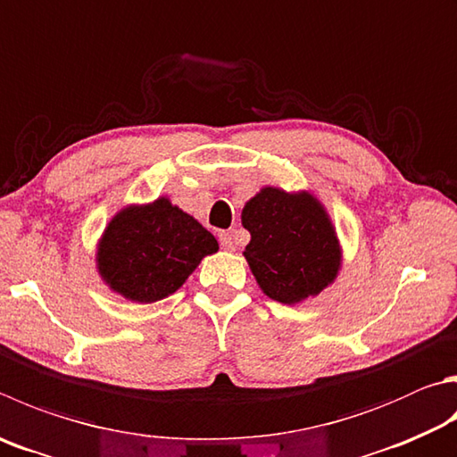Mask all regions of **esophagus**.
<instances>
[{"label":"esophagus","instance_id":"obj_1","mask_svg":"<svg viewBox=\"0 0 457 457\" xmlns=\"http://www.w3.org/2000/svg\"><path fill=\"white\" fill-rule=\"evenodd\" d=\"M220 244H221V247H223V250H226V252H234V239H231V234H229V231H221V234H220Z\"/></svg>","mask_w":457,"mask_h":457}]
</instances>
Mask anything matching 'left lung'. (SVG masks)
<instances>
[{
  "label": "left lung",
  "mask_w": 457,
  "mask_h": 457,
  "mask_svg": "<svg viewBox=\"0 0 457 457\" xmlns=\"http://www.w3.org/2000/svg\"><path fill=\"white\" fill-rule=\"evenodd\" d=\"M250 231L244 257L257 286L273 302L295 305L334 284L342 245L329 213L308 189L263 186L242 210Z\"/></svg>",
  "instance_id": "left-lung-1"
}]
</instances>
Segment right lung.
<instances>
[{"label": "right lung", "mask_w": 457, "mask_h": 457, "mask_svg": "<svg viewBox=\"0 0 457 457\" xmlns=\"http://www.w3.org/2000/svg\"><path fill=\"white\" fill-rule=\"evenodd\" d=\"M220 250L218 239L170 197L129 204L107 221L96 247L104 284L128 302L154 303L176 294Z\"/></svg>", "instance_id": "1"}]
</instances>
